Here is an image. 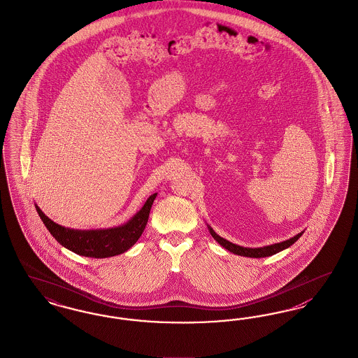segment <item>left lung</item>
Listing matches in <instances>:
<instances>
[{
    "label": "left lung",
    "instance_id": "1",
    "mask_svg": "<svg viewBox=\"0 0 358 358\" xmlns=\"http://www.w3.org/2000/svg\"><path fill=\"white\" fill-rule=\"evenodd\" d=\"M208 229H209V233L212 234V237L215 238V241L220 243L222 248H225L227 250H229L230 253H234V255H237V256H243V257L250 258H262L273 256V255H275V253L284 250L286 248L292 246L293 243H296V241L300 238L301 236H302V233H303V231H301L299 234H296L294 237H292V238H289V240H286V241H282V243H272V245L262 246V248H243V246L230 243L228 240L220 237L209 225H208Z\"/></svg>",
    "mask_w": 358,
    "mask_h": 358
}]
</instances>
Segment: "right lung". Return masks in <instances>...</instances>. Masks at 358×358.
<instances>
[{
  "instance_id": "add662e5",
  "label": "right lung",
  "mask_w": 358,
  "mask_h": 358,
  "mask_svg": "<svg viewBox=\"0 0 358 358\" xmlns=\"http://www.w3.org/2000/svg\"><path fill=\"white\" fill-rule=\"evenodd\" d=\"M157 193L152 194L143 208L125 224L106 229H71L52 221L36 205L43 225L64 248L84 257L106 258L125 253L141 237L148 224L150 208Z\"/></svg>"
}]
</instances>
